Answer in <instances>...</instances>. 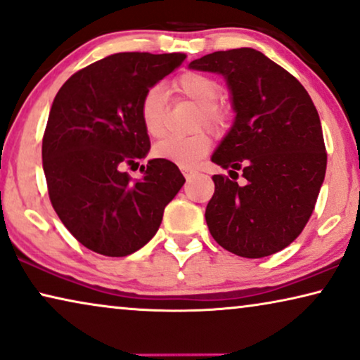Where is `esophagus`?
I'll return each mask as SVG.
<instances>
[{
    "mask_svg": "<svg viewBox=\"0 0 360 360\" xmlns=\"http://www.w3.org/2000/svg\"><path fill=\"white\" fill-rule=\"evenodd\" d=\"M180 169H181V172H184L185 179H191L193 175L198 174V170L196 169H191V167H180Z\"/></svg>",
    "mask_w": 360,
    "mask_h": 360,
    "instance_id": "34e87169",
    "label": "esophagus"
}]
</instances>
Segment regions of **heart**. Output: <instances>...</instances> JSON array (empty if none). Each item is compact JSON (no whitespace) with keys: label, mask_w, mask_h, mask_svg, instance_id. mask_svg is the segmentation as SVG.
<instances>
[{"label":"heart","mask_w":360,"mask_h":360,"mask_svg":"<svg viewBox=\"0 0 360 360\" xmlns=\"http://www.w3.org/2000/svg\"><path fill=\"white\" fill-rule=\"evenodd\" d=\"M174 91L181 98L198 107L195 128L206 127L214 134H224L232 123L231 108L217 102L221 86L212 77L201 72H185L174 82ZM165 92L160 86L146 91L139 102V118L150 138H160L165 131ZM211 136L206 131H198L188 138H164L154 144V158L170 160L180 167H190L210 153Z\"/></svg>","instance_id":"heart-1"}]
</instances>
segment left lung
I'll list each match as a JSON object with an SVG mask.
<instances>
[{
	"label": "left lung",
	"mask_w": 360,
	"mask_h": 360,
	"mask_svg": "<svg viewBox=\"0 0 360 360\" xmlns=\"http://www.w3.org/2000/svg\"><path fill=\"white\" fill-rule=\"evenodd\" d=\"M191 70L226 77L236 120L211 160L214 175L206 224L222 248L263 258L292 243L315 210L326 149L319 112L295 77L253 49L214 51ZM242 168L243 184L236 181Z\"/></svg>",
	"instance_id": "obj_1"
}]
</instances>
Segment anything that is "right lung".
<instances>
[{"label":"right lung","mask_w":360,"mask_h":360,"mask_svg":"<svg viewBox=\"0 0 360 360\" xmlns=\"http://www.w3.org/2000/svg\"><path fill=\"white\" fill-rule=\"evenodd\" d=\"M185 58L115 53L75 72L56 94L41 141L49 196L65 227L92 252L127 257L144 247L185 184L164 159L141 165L139 180L123 172L150 148L139 102Z\"/></svg>","instance_id":"1"}]
</instances>
